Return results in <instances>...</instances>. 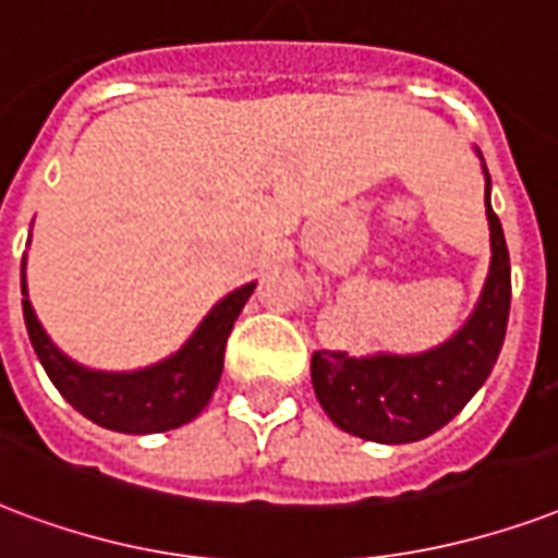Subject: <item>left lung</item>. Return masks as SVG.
<instances>
[{"instance_id":"obj_1","label":"left lung","mask_w":558,"mask_h":558,"mask_svg":"<svg viewBox=\"0 0 558 558\" xmlns=\"http://www.w3.org/2000/svg\"><path fill=\"white\" fill-rule=\"evenodd\" d=\"M477 157L483 160L477 148ZM486 216L492 260L486 283L465 325L441 345L421 354L348 356L316 351L310 374L313 389L339 430L380 445H407L441 430L486 383L504 348L512 271L504 228L492 210V178L486 160Z\"/></svg>"}]
</instances>
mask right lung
Wrapping results in <instances>:
<instances>
[{
	"instance_id": "obj_1",
	"label": "right lung",
	"mask_w": 558,
	"mask_h": 558,
	"mask_svg": "<svg viewBox=\"0 0 558 558\" xmlns=\"http://www.w3.org/2000/svg\"><path fill=\"white\" fill-rule=\"evenodd\" d=\"M254 287L257 283H245L228 292L202 318V325L195 327L184 345L160 363L137 372H99L70 360L43 330L40 318L28 301L23 257L25 327L34 354L49 374V380L84 418H90L105 430L131 433V436L175 430L210 403L222 377L225 342Z\"/></svg>"
}]
</instances>
